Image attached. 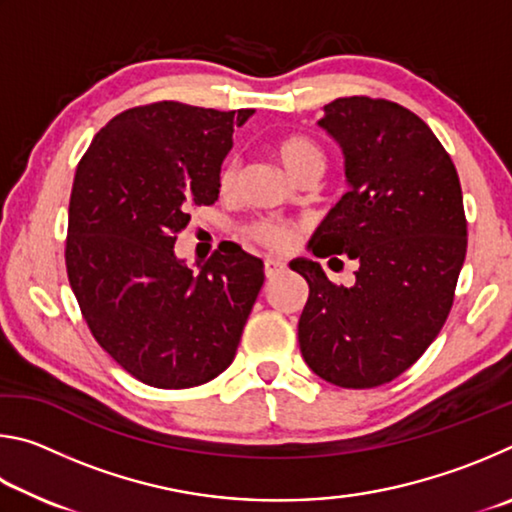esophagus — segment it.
<instances>
[{
    "mask_svg": "<svg viewBox=\"0 0 512 512\" xmlns=\"http://www.w3.org/2000/svg\"><path fill=\"white\" fill-rule=\"evenodd\" d=\"M280 271H284V262H282V259L268 257L266 262H264V273H266V277H275Z\"/></svg>",
    "mask_w": 512,
    "mask_h": 512,
    "instance_id": "34e87169",
    "label": "esophagus"
}]
</instances>
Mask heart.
Segmentation results:
<instances>
[{"mask_svg": "<svg viewBox=\"0 0 512 512\" xmlns=\"http://www.w3.org/2000/svg\"><path fill=\"white\" fill-rule=\"evenodd\" d=\"M275 158L282 164L284 171L296 180L302 173H323L325 169V153L320 146L309 140V137H287L280 144L275 146ZM239 180V160H228L223 164V169L219 173V189L221 194H232L237 187ZM250 239H255L257 244H262L266 248L273 250H287L293 244V232L291 225L287 223H277V221H257L248 228Z\"/></svg>", "mask_w": 512, "mask_h": 512, "instance_id": "1", "label": "heart"}]
</instances>
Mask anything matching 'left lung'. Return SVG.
<instances>
[{
    "label": "left lung",
    "instance_id": "left-lung-1",
    "mask_svg": "<svg viewBox=\"0 0 512 512\" xmlns=\"http://www.w3.org/2000/svg\"><path fill=\"white\" fill-rule=\"evenodd\" d=\"M323 110L318 126L341 146L350 189L309 248L357 259L359 271L343 287L311 259L289 264L309 284L300 352L329 384L375 388L411 368L445 325L467 250L463 192L443 144L400 103L345 97Z\"/></svg>",
    "mask_w": 512,
    "mask_h": 512
}]
</instances>
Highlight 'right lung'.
Here are the masks:
<instances>
[{
	"instance_id": "add662e5",
	"label": "right lung",
	"mask_w": 512,
	"mask_h": 512,
	"mask_svg": "<svg viewBox=\"0 0 512 512\" xmlns=\"http://www.w3.org/2000/svg\"><path fill=\"white\" fill-rule=\"evenodd\" d=\"M255 110L160 101L94 135L69 198L65 264L97 343L135 379L192 388L235 359L264 262L219 248L194 273L176 237L194 205L219 198L232 133Z\"/></svg>"
}]
</instances>
